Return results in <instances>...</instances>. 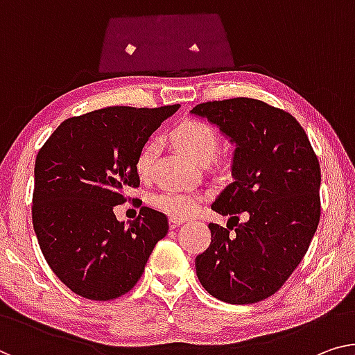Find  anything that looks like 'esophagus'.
Returning <instances> with one entry per match:
<instances>
[{
	"label": "esophagus",
	"instance_id": "34e87169",
	"mask_svg": "<svg viewBox=\"0 0 355 355\" xmlns=\"http://www.w3.org/2000/svg\"><path fill=\"white\" fill-rule=\"evenodd\" d=\"M183 218H178V216H171V218H168V226H171L172 230H175V228H178L180 225L183 223Z\"/></svg>",
	"mask_w": 355,
	"mask_h": 355
}]
</instances>
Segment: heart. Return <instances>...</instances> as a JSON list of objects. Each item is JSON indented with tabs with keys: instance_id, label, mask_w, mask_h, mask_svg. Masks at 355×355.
I'll return each mask as SVG.
<instances>
[{
	"instance_id": "obj_1",
	"label": "heart",
	"mask_w": 355,
	"mask_h": 355,
	"mask_svg": "<svg viewBox=\"0 0 355 355\" xmlns=\"http://www.w3.org/2000/svg\"><path fill=\"white\" fill-rule=\"evenodd\" d=\"M171 140L198 164L209 162L216 155L220 146L218 130L204 121H187V123L177 125L172 130ZM157 153H159L157 140L146 141L140 150L135 161V171L141 180L151 177ZM151 204L167 215L188 216L198 210L200 198L199 194L191 191H171L168 189V191L153 196Z\"/></svg>"
}]
</instances>
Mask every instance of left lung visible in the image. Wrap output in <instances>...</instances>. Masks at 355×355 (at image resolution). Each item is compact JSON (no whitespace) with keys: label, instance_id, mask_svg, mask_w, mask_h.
<instances>
[{"label":"left lung","instance_id":"left-lung-1","mask_svg":"<svg viewBox=\"0 0 355 355\" xmlns=\"http://www.w3.org/2000/svg\"><path fill=\"white\" fill-rule=\"evenodd\" d=\"M191 113L237 146L234 182L211 204L236 223H209L210 245L196 257L198 279L225 303H257L282 287L313 241L320 220L319 159L298 121L261 100H214ZM239 213L248 214L245 224Z\"/></svg>","mask_w":355,"mask_h":355}]
</instances>
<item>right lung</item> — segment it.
Masks as SVG:
<instances>
[{
  "label": "right lung",
  "mask_w": 355,
  "mask_h": 355,
  "mask_svg": "<svg viewBox=\"0 0 355 355\" xmlns=\"http://www.w3.org/2000/svg\"><path fill=\"white\" fill-rule=\"evenodd\" d=\"M178 105L108 107L73 116L41 146L31 218L47 264L71 292L108 301L130 292L168 231L162 211L141 207L124 226L114 205L139 188L141 148Z\"/></svg>",
  "instance_id": "add662e5"
}]
</instances>
